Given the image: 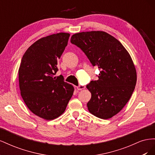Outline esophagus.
I'll return each mask as SVG.
<instances>
[{
  "label": "esophagus",
  "instance_id": "34e87169",
  "mask_svg": "<svg viewBox=\"0 0 155 155\" xmlns=\"http://www.w3.org/2000/svg\"><path fill=\"white\" fill-rule=\"evenodd\" d=\"M77 88H78V90L80 91V90H83V89H85V87L83 86V85H79V86L77 87Z\"/></svg>",
  "mask_w": 155,
  "mask_h": 155
}]
</instances>
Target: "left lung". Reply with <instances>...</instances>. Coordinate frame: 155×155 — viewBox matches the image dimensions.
I'll list each match as a JSON object with an SVG mask.
<instances>
[{"label":"left lung","instance_id":"obj_1","mask_svg":"<svg viewBox=\"0 0 155 155\" xmlns=\"http://www.w3.org/2000/svg\"><path fill=\"white\" fill-rule=\"evenodd\" d=\"M70 42L100 70L98 79L87 85L91 92L89 112L101 119L112 118L123 109L134 90L137 71L129 52L113 36L102 31L75 34Z\"/></svg>","mask_w":155,"mask_h":155}]
</instances>
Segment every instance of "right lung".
<instances>
[{
    "mask_svg": "<svg viewBox=\"0 0 155 155\" xmlns=\"http://www.w3.org/2000/svg\"><path fill=\"white\" fill-rule=\"evenodd\" d=\"M70 34L59 33L35 41L26 51L18 69L21 94L28 108L46 120L64 112L74 88L62 75L55 76Z\"/></svg>",
    "mask_w": 155,
    "mask_h": 155,
    "instance_id": "obj_1",
    "label": "right lung"
}]
</instances>
